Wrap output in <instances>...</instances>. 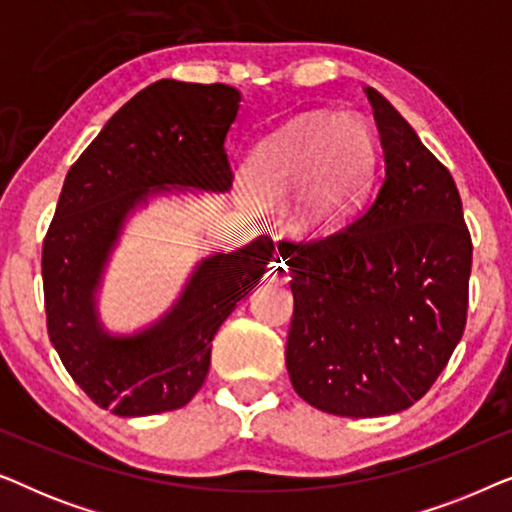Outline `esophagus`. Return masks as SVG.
Wrapping results in <instances>:
<instances>
[{
	"instance_id": "34e87169",
	"label": "esophagus",
	"mask_w": 512,
	"mask_h": 512,
	"mask_svg": "<svg viewBox=\"0 0 512 512\" xmlns=\"http://www.w3.org/2000/svg\"><path fill=\"white\" fill-rule=\"evenodd\" d=\"M265 279H268L270 284L275 286H282L289 282V268H286V263L282 261V256H275L268 265V272H265Z\"/></svg>"
}]
</instances>
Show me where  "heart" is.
Returning a JSON list of instances; mask_svg holds the SVG:
<instances>
[{
	"mask_svg": "<svg viewBox=\"0 0 512 512\" xmlns=\"http://www.w3.org/2000/svg\"><path fill=\"white\" fill-rule=\"evenodd\" d=\"M377 144L352 114L303 116L251 153L244 181L251 198L275 205L296 193L293 221L307 235H331L359 214L373 181Z\"/></svg>",
	"mask_w": 512,
	"mask_h": 512,
	"instance_id": "obj_1",
	"label": "heart"
}]
</instances>
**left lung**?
<instances>
[{"label":"left lung","instance_id":"8db88e82","mask_svg":"<svg viewBox=\"0 0 512 512\" xmlns=\"http://www.w3.org/2000/svg\"><path fill=\"white\" fill-rule=\"evenodd\" d=\"M384 151L359 219L317 240H282L296 394L338 417L394 415L438 380L466 328L473 242L452 174L410 123L366 88Z\"/></svg>","mask_w":512,"mask_h":512}]
</instances>
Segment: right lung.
I'll use <instances>...</instances> for the list:
<instances>
[{
	"label": "right lung",
	"mask_w": 512,
	"mask_h": 512,
	"mask_svg": "<svg viewBox=\"0 0 512 512\" xmlns=\"http://www.w3.org/2000/svg\"><path fill=\"white\" fill-rule=\"evenodd\" d=\"M240 93L223 83H151L123 104L69 167L41 249L46 326L55 352L90 401L121 417L177 410L209 373L212 340L258 284L275 242L205 258L177 305L137 335H109L95 289L125 216L165 184L228 191L226 135Z\"/></svg>",
	"instance_id": "add662e5"
}]
</instances>
